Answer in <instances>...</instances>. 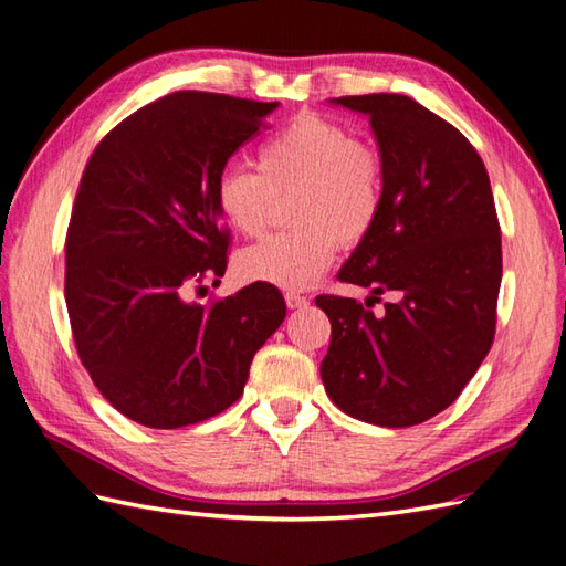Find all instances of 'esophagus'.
I'll return each instance as SVG.
<instances>
[{
  "instance_id": "1",
  "label": "esophagus",
  "mask_w": 566,
  "mask_h": 566,
  "mask_svg": "<svg viewBox=\"0 0 566 566\" xmlns=\"http://www.w3.org/2000/svg\"><path fill=\"white\" fill-rule=\"evenodd\" d=\"M284 302H286V306H290V308H304V306H308V298L304 294H296V292H286L284 294Z\"/></svg>"
}]
</instances>
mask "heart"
Wrapping results in <instances>:
<instances>
[{
	"mask_svg": "<svg viewBox=\"0 0 566 566\" xmlns=\"http://www.w3.org/2000/svg\"><path fill=\"white\" fill-rule=\"evenodd\" d=\"M258 172L226 167L213 199L223 221L245 238L272 226L290 201L292 231L245 248L235 270L248 282L306 290L331 268L338 245L365 243L384 209V160L353 130L326 116L304 114L264 140Z\"/></svg>",
	"mask_w": 566,
	"mask_h": 566,
	"instance_id": "obj_1",
	"label": "heart"
}]
</instances>
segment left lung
<instances>
[{
    "label": "left lung",
    "mask_w": 566,
    "mask_h": 566,
    "mask_svg": "<svg viewBox=\"0 0 566 566\" xmlns=\"http://www.w3.org/2000/svg\"><path fill=\"white\" fill-rule=\"evenodd\" d=\"M369 116L384 160V209L338 280L365 304L323 294L331 321L321 379L357 420L408 428L444 411L484 363L496 333L501 228L472 143L403 94L333 99ZM389 291L381 315L370 306Z\"/></svg>",
    "instance_id": "left-lung-1"
}]
</instances>
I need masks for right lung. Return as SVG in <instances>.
<instances>
[{
  "label": "right lung",
  "mask_w": 566,
  "mask_h": 566,
  "mask_svg": "<svg viewBox=\"0 0 566 566\" xmlns=\"http://www.w3.org/2000/svg\"><path fill=\"white\" fill-rule=\"evenodd\" d=\"M276 102L175 92L106 134L84 167L65 238V304L94 387L148 428H182L240 399L282 326L280 290L189 302L219 284L231 233L213 189Z\"/></svg>",
  "instance_id": "obj_1"
}]
</instances>
